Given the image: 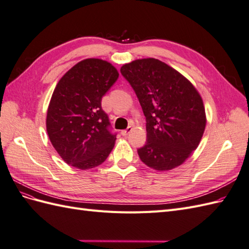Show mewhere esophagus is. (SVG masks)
<instances>
[{
	"mask_svg": "<svg viewBox=\"0 0 249 249\" xmlns=\"http://www.w3.org/2000/svg\"><path fill=\"white\" fill-rule=\"evenodd\" d=\"M132 130V128H131V126H129V127H127L126 129H124V130H122L121 131V133H122V136H124V137H126V136H128V133L130 132Z\"/></svg>",
	"mask_w": 249,
	"mask_h": 249,
	"instance_id": "obj_1",
	"label": "esophagus"
}]
</instances>
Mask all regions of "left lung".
Here are the masks:
<instances>
[{
  "mask_svg": "<svg viewBox=\"0 0 249 249\" xmlns=\"http://www.w3.org/2000/svg\"><path fill=\"white\" fill-rule=\"evenodd\" d=\"M121 73L146 118L147 141L138 149L141 161L159 171L178 167L196 150L205 130L201 95L185 76L157 59L125 64Z\"/></svg>",
  "mask_w": 249,
  "mask_h": 249,
  "instance_id": "left-lung-1",
  "label": "left lung"
}]
</instances>
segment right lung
Masks as SVG:
<instances>
[{
    "instance_id": "obj_1",
    "label": "right lung",
    "mask_w": 249,
    "mask_h": 249,
    "mask_svg": "<svg viewBox=\"0 0 249 249\" xmlns=\"http://www.w3.org/2000/svg\"><path fill=\"white\" fill-rule=\"evenodd\" d=\"M119 78L110 63L86 59L69 69L56 84L48 106L50 142L68 165L82 170L103 163L114 146L102 98Z\"/></svg>"
}]
</instances>
